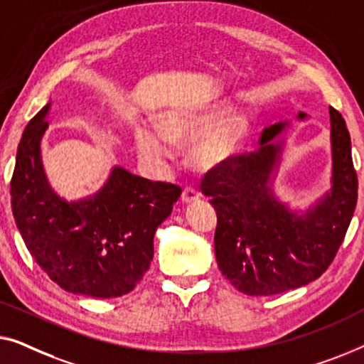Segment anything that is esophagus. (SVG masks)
Here are the masks:
<instances>
[{
	"mask_svg": "<svg viewBox=\"0 0 364 364\" xmlns=\"http://www.w3.org/2000/svg\"><path fill=\"white\" fill-rule=\"evenodd\" d=\"M199 196H201V194L198 193V189H194V188H191V186H186V188L183 189V193H181V201L189 204V203L198 201Z\"/></svg>",
	"mask_w": 364,
	"mask_h": 364,
	"instance_id": "obj_1",
	"label": "esophagus"
}]
</instances>
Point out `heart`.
Masks as SVG:
<instances>
[{"mask_svg": "<svg viewBox=\"0 0 364 364\" xmlns=\"http://www.w3.org/2000/svg\"><path fill=\"white\" fill-rule=\"evenodd\" d=\"M229 107L214 105L201 110L166 112L160 115V130L138 127L135 130L140 156L150 165H161L176 155L175 143L194 140L189 160L198 170L209 171L226 165L242 145L247 125L239 117L226 120Z\"/></svg>", "mask_w": 364, "mask_h": 364, "instance_id": "obj_1", "label": "heart"}]
</instances>
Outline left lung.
<instances>
[{
	"mask_svg": "<svg viewBox=\"0 0 364 364\" xmlns=\"http://www.w3.org/2000/svg\"><path fill=\"white\" fill-rule=\"evenodd\" d=\"M305 114H299L304 120ZM331 189L305 214H296L274 196L270 176L280 161L282 141H272L287 124L260 135L252 153L234 155L206 173L201 191L218 214L216 260L224 277L247 295H275L318 279L345 239L356 208L358 176L351 140L341 114L330 109Z\"/></svg>",
	"mask_w": 364,
	"mask_h": 364,
	"instance_id": "left-lung-1",
	"label": "left lung"
}]
</instances>
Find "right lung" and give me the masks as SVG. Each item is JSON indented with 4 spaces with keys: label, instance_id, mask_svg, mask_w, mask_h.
I'll use <instances>...</instances> for the list:
<instances>
[{
    "label": "right lung",
    "instance_id": "right-lung-1",
    "mask_svg": "<svg viewBox=\"0 0 364 364\" xmlns=\"http://www.w3.org/2000/svg\"><path fill=\"white\" fill-rule=\"evenodd\" d=\"M50 104L23 132L11 178L16 226L41 269L64 290L95 299L129 294L150 269L153 237L181 188L115 166L94 196L68 203L50 189L41 138Z\"/></svg>",
    "mask_w": 364,
    "mask_h": 364
}]
</instances>
